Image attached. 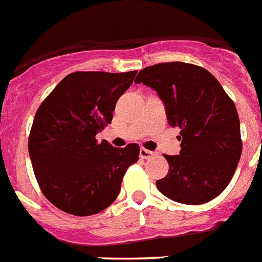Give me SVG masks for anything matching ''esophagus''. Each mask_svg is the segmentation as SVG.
<instances>
[{"instance_id": "34e87169", "label": "esophagus", "mask_w": 262, "mask_h": 262, "mask_svg": "<svg viewBox=\"0 0 262 262\" xmlns=\"http://www.w3.org/2000/svg\"><path fill=\"white\" fill-rule=\"evenodd\" d=\"M154 152L150 150H146V148H140V158H143V159H148V158L154 157Z\"/></svg>"}]
</instances>
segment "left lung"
<instances>
[{
  "instance_id": "left-lung-1",
  "label": "left lung",
  "mask_w": 262,
  "mask_h": 262,
  "mask_svg": "<svg viewBox=\"0 0 262 262\" xmlns=\"http://www.w3.org/2000/svg\"><path fill=\"white\" fill-rule=\"evenodd\" d=\"M135 83L157 91L170 126L181 128V152L165 155L170 170L158 190L185 205L214 200L232 181L243 151L232 99L209 71L187 62L147 67Z\"/></svg>"
}]
</instances>
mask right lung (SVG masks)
I'll list each match as a JSON object with an SVG mask.
<instances>
[{
	"label": "right lung",
	"mask_w": 262,
	"mask_h": 262,
	"mask_svg": "<svg viewBox=\"0 0 262 262\" xmlns=\"http://www.w3.org/2000/svg\"><path fill=\"white\" fill-rule=\"evenodd\" d=\"M135 75L69 73L38 107L28 150L41 191L60 210L85 217L107 209L139 159L136 143L116 148L95 138L111 124L116 101Z\"/></svg>",
	"instance_id": "add662e5"
}]
</instances>
